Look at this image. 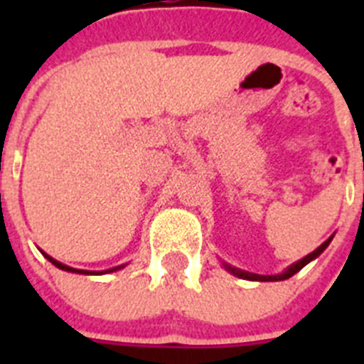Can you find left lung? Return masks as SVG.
Returning <instances> with one entry per match:
<instances>
[{
    "label": "left lung",
    "mask_w": 364,
    "mask_h": 364,
    "mask_svg": "<svg viewBox=\"0 0 364 364\" xmlns=\"http://www.w3.org/2000/svg\"><path fill=\"white\" fill-rule=\"evenodd\" d=\"M332 239H333V235H332V237H330V239H328V240H324V242L321 244V246L317 247V250H315V252L308 253V255L304 257V259H301V260H297V262H294V264H291L290 268H286L284 272H282V273H277V275H259V273H250V272H244V269L233 268V266L226 264V262H224V268H226L228 272H230V273H233L235 277H239V279H246V281H260V282L286 281V279H290L291 275H295V273H297V272H301V269L304 268V266H306L308 262H311V260H314V259H317V257H319L321 253H323L324 250H326V247H328V244L332 242Z\"/></svg>",
    "instance_id": "1"
}]
</instances>
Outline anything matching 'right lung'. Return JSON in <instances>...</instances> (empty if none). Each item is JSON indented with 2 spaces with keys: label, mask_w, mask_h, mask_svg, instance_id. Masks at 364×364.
<instances>
[{
  "label": "right lung",
  "mask_w": 364,
  "mask_h": 364,
  "mask_svg": "<svg viewBox=\"0 0 364 364\" xmlns=\"http://www.w3.org/2000/svg\"><path fill=\"white\" fill-rule=\"evenodd\" d=\"M43 253V252H41ZM45 255V259L47 260H50V262H53L54 266H56V268H60V269H63V272H73V273H83V275H102V273H111V272H117V269H120V268H124V266H117V268H111V269H105V272H87V269H76V268H70V266H65V264H62V262H58L56 259H53V257L50 255H47V253H43Z\"/></svg>",
  "instance_id": "1"
}]
</instances>
